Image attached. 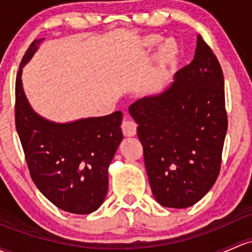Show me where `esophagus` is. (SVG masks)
<instances>
[{
	"label": "esophagus",
	"instance_id": "esophagus-1",
	"mask_svg": "<svg viewBox=\"0 0 252 252\" xmlns=\"http://www.w3.org/2000/svg\"><path fill=\"white\" fill-rule=\"evenodd\" d=\"M136 123L129 118V116H126L122 123V131L124 136H135L136 135Z\"/></svg>",
	"mask_w": 252,
	"mask_h": 252
}]
</instances>
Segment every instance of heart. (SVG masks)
I'll return each instance as SVG.
<instances>
[{
  "label": "heart",
  "mask_w": 252,
  "mask_h": 252,
  "mask_svg": "<svg viewBox=\"0 0 252 252\" xmlns=\"http://www.w3.org/2000/svg\"><path fill=\"white\" fill-rule=\"evenodd\" d=\"M160 39L161 38L158 35H147L141 38L140 47L142 49H152L153 47L159 43ZM177 54H179V46L173 38L165 39L158 46L157 50L153 54V70L147 82L148 88L153 89L158 86L161 73L176 59Z\"/></svg>",
  "instance_id": "obj_1"
}]
</instances>
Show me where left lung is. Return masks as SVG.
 Listing matches in <instances>:
<instances>
[{
  "instance_id": "left-lung-1",
  "label": "left lung",
  "mask_w": 252,
  "mask_h": 252,
  "mask_svg": "<svg viewBox=\"0 0 252 252\" xmlns=\"http://www.w3.org/2000/svg\"><path fill=\"white\" fill-rule=\"evenodd\" d=\"M144 147L151 189L161 206L185 209L211 189L227 133L224 81L198 35L194 58L166 88L129 107Z\"/></svg>"
}]
</instances>
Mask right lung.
<instances>
[{
  "label": "right lung",
  "instance_id": "add662e5",
  "mask_svg": "<svg viewBox=\"0 0 252 252\" xmlns=\"http://www.w3.org/2000/svg\"><path fill=\"white\" fill-rule=\"evenodd\" d=\"M44 41L35 39L21 60L15 82V123L31 177L42 194L63 211L87 215L104 203L108 166L123 140L121 111L102 117L58 123L31 107L23 67Z\"/></svg>",
  "mask_w": 252,
  "mask_h": 252
}]
</instances>
